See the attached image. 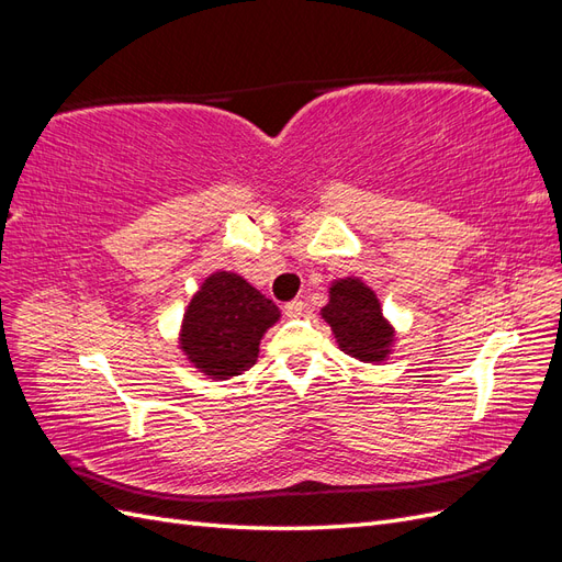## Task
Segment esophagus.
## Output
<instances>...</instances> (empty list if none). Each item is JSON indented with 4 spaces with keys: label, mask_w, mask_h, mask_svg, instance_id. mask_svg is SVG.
Returning a JSON list of instances; mask_svg holds the SVG:
<instances>
[{
    "label": "esophagus",
    "mask_w": 562,
    "mask_h": 562,
    "mask_svg": "<svg viewBox=\"0 0 562 562\" xmlns=\"http://www.w3.org/2000/svg\"><path fill=\"white\" fill-rule=\"evenodd\" d=\"M302 312H304V302L302 300H291L283 307V314L288 316V318H297V316H302Z\"/></svg>",
    "instance_id": "obj_1"
}]
</instances>
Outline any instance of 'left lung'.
<instances>
[{"label": "left lung", "mask_w": 562, "mask_h": 562, "mask_svg": "<svg viewBox=\"0 0 562 562\" xmlns=\"http://www.w3.org/2000/svg\"><path fill=\"white\" fill-rule=\"evenodd\" d=\"M321 318L330 326L337 347L356 361H386L396 342V330L384 318L375 291L356 277L330 283Z\"/></svg>", "instance_id": "obj_1"}]
</instances>
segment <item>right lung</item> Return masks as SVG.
<instances>
[{
    "mask_svg": "<svg viewBox=\"0 0 562 562\" xmlns=\"http://www.w3.org/2000/svg\"><path fill=\"white\" fill-rule=\"evenodd\" d=\"M281 318L274 302L234 271H213L190 300L180 326V349L211 380H229L252 368L262 335Z\"/></svg>",
    "mask_w": 562,
    "mask_h": 562,
    "instance_id": "add662e5",
    "label": "right lung"
}]
</instances>
